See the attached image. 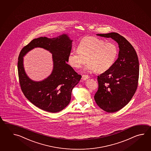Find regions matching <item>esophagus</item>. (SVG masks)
<instances>
[{"label": "esophagus", "mask_w": 151, "mask_h": 151, "mask_svg": "<svg viewBox=\"0 0 151 151\" xmlns=\"http://www.w3.org/2000/svg\"><path fill=\"white\" fill-rule=\"evenodd\" d=\"M90 77L89 76H88V75H86V74H83V76H82V78H81V79L83 80H86L87 79H88Z\"/></svg>", "instance_id": "1"}]
</instances>
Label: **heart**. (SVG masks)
<instances>
[{"instance_id":"heart-1","label":"heart","mask_w":151,"mask_h":151,"mask_svg":"<svg viewBox=\"0 0 151 151\" xmlns=\"http://www.w3.org/2000/svg\"><path fill=\"white\" fill-rule=\"evenodd\" d=\"M78 51H72L68 57L72 67L79 68L86 62L84 70L103 73L114 64L118 55V48L113 42H106L96 37L89 36L81 40Z\"/></svg>"}]
</instances>
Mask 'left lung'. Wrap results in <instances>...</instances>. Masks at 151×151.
<instances>
[{"mask_svg":"<svg viewBox=\"0 0 151 151\" xmlns=\"http://www.w3.org/2000/svg\"><path fill=\"white\" fill-rule=\"evenodd\" d=\"M96 35L111 38L119 45L118 58L114 64L98 76V89L94 96L100 108L107 112H116L130 101L137 89L139 75L138 55L132 45L117 33Z\"/></svg>","mask_w":151,"mask_h":151,"instance_id":"obj_1","label":"left lung"}]
</instances>
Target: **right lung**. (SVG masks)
I'll return each instance as SVG.
<instances>
[{"label":"right lung","instance_id":"1","mask_svg":"<svg viewBox=\"0 0 151 151\" xmlns=\"http://www.w3.org/2000/svg\"><path fill=\"white\" fill-rule=\"evenodd\" d=\"M72 42L65 34L54 38L42 37L32 40L20 52L18 72L21 90L26 98L40 109L58 112L70 102L72 91L81 78L66 63L71 52ZM35 47L45 48L52 54V72L41 82L31 80L25 74L23 66V57Z\"/></svg>","mask_w":151,"mask_h":151}]
</instances>
